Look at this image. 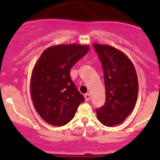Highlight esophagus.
<instances>
[{
  "mask_svg": "<svg viewBox=\"0 0 160 160\" xmlns=\"http://www.w3.org/2000/svg\"><path fill=\"white\" fill-rule=\"evenodd\" d=\"M85 99L86 102H88L90 100V94L86 93L85 94Z\"/></svg>",
  "mask_w": 160,
  "mask_h": 160,
  "instance_id": "obj_1",
  "label": "esophagus"
}]
</instances>
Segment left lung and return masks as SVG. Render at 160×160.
<instances>
[{
	"label": "left lung",
	"mask_w": 160,
	"mask_h": 160,
	"mask_svg": "<svg viewBox=\"0 0 160 160\" xmlns=\"http://www.w3.org/2000/svg\"><path fill=\"white\" fill-rule=\"evenodd\" d=\"M93 46L102 65L106 95L105 105L97 108V117L105 126H116L129 116L136 105L137 74L131 60L119 50L107 44Z\"/></svg>",
	"instance_id": "1"
}]
</instances>
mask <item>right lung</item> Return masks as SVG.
Segmentation results:
<instances>
[{"instance_id":"right-lung-1","label":"right lung","mask_w":160,"mask_h":160,"mask_svg":"<svg viewBox=\"0 0 160 160\" xmlns=\"http://www.w3.org/2000/svg\"><path fill=\"white\" fill-rule=\"evenodd\" d=\"M88 49V45L58 44L45 49L36 62L31 78V98L48 124L66 125L85 100L71 79L70 70Z\"/></svg>"}]
</instances>
